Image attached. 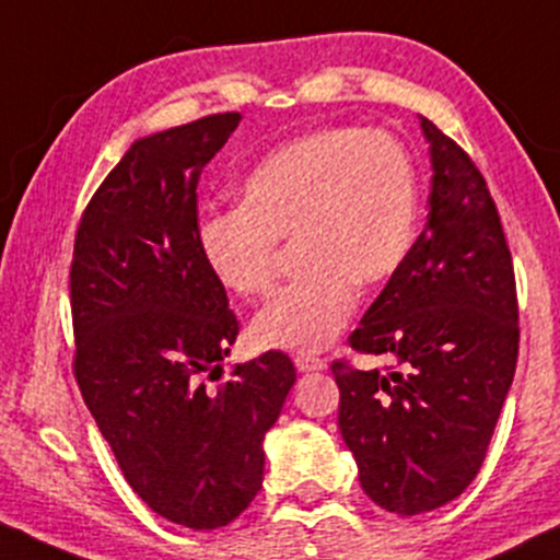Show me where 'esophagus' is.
Instances as JSON below:
<instances>
[{
  "instance_id": "1",
  "label": "esophagus",
  "mask_w": 560,
  "mask_h": 560,
  "mask_svg": "<svg viewBox=\"0 0 560 560\" xmlns=\"http://www.w3.org/2000/svg\"><path fill=\"white\" fill-rule=\"evenodd\" d=\"M294 366H298L300 372H322V370H327V361L318 359V355L300 353V355H294Z\"/></svg>"
}]
</instances>
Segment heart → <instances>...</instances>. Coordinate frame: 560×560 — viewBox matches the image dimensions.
<instances>
[{
	"instance_id": "b5f03b06",
	"label": "heart",
	"mask_w": 560,
	"mask_h": 560,
	"mask_svg": "<svg viewBox=\"0 0 560 560\" xmlns=\"http://www.w3.org/2000/svg\"><path fill=\"white\" fill-rule=\"evenodd\" d=\"M417 175L407 149L383 130L335 127L266 153L236 188V210L207 214L199 252L225 292L266 298L279 242L300 276L252 324L257 346L292 353L327 348L361 290L385 284L409 257Z\"/></svg>"
}]
</instances>
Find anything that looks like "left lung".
I'll list each match as a JSON object with an SVG mask.
<instances>
[{"label":"left lung","instance_id":"1","mask_svg":"<svg viewBox=\"0 0 560 560\" xmlns=\"http://www.w3.org/2000/svg\"><path fill=\"white\" fill-rule=\"evenodd\" d=\"M420 127L433 164L425 231L350 335V348L401 370L331 364L361 489L398 515L468 489L518 361L513 257L487 180L433 121Z\"/></svg>","mask_w":560,"mask_h":560}]
</instances>
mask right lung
Instances as JSON below:
<instances>
[{"instance_id": "right-lung-1", "label": "right lung", "mask_w": 560, "mask_h": 560, "mask_svg": "<svg viewBox=\"0 0 560 560\" xmlns=\"http://www.w3.org/2000/svg\"><path fill=\"white\" fill-rule=\"evenodd\" d=\"M242 114L135 140L79 220L71 260L73 374L135 494L188 529H218L262 487V441L294 366L281 350L220 361L238 335L199 252L196 186Z\"/></svg>"}]
</instances>
